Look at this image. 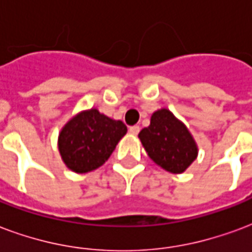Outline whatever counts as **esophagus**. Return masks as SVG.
<instances>
[{
	"label": "esophagus",
	"instance_id": "1",
	"mask_svg": "<svg viewBox=\"0 0 252 252\" xmlns=\"http://www.w3.org/2000/svg\"><path fill=\"white\" fill-rule=\"evenodd\" d=\"M128 131H130L131 135H137V134L139 133V126H137V125H135V126H131V127L128 128Z\"/></svg>",
	"mask_w": 252,
	"mask_h": 252
}]
</instances>
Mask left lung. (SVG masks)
<instances>
[{"instance_id":"obj_1","label":"left lung","mask_w":252,"mask_h":252,"mask_svg":"<svg viewBox=\"0 0 252 252\" xmlns=\"http://www.w3.org/2000/svg\"><path fill=\"white\" fill-rule=\"evenodd\" d=\"M138 138L153 162L170 173H184L199 154L193 135L168 108L152 114L150 125L139 131Z\"/></svg>"}]
</instances>
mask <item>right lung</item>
I'll use <instances>...</instances> for the list:
<instances>
[{
  "label": "right lung",
  "mask_w": 252,
  "mask_h": 252,
  "mask_svg": "<svg viewBox=\"0 0 252 252\" xmlns=\"http://www.w3.org/2000/svg\"><path fill=\"white\" fill-rule=\"evenodd\" d=\"M127 133L122 121L108 118L98 108L75 114L64 125L58 138L59 153L69 170L88 173L110 158L118 142Z\"/></svg>",
  "instance_id": "1"
}]
</instances>
